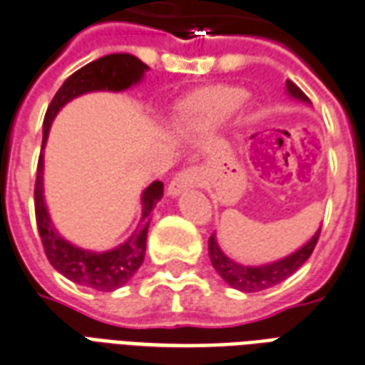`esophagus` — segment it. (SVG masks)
Returning a JSON list of instances; mask_svg holds the SVG:
<instances>
[{
    "instance_id": "esophagus-1",
    "label": "esophagus",
    "mask_w": 365,
    "mask_h": 365,
    "mask_svg": "<svg viewBox=\"0 0 365 365\" xmlns=\"http://www.w3.org/2000/svg\"><path fill=\"white\" fill-rule=\"evenodd\" d=\"M199 183H201V170L185 168L175 175L172 182H170L168 193L172 197H175V195H180L182 191L190 190V187H197Z\"/></svg>"
}]
</instances>
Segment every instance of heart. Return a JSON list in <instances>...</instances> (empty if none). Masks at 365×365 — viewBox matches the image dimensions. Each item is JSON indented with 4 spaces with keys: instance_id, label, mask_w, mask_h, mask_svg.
I'll return each mask as SVG.
<instances>
[{
    "instance_id": "heart-1",
    "label": "heart",
    "mask_w": 365,
    "mask_h": 365,
    "mask_svg": "<svg viewBox=\"0 0 365 365\" xmlns=\"http://www.w3.org/2000/svg\"><path fill=\"white\" fill-rule=\"evenodd\" d=\"M245 93L236 86H209L185 104L183 112L199 125H218L244 104Z\"/></svg>"
}]
</instances>
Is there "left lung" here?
<instances>
[{"label": "left lung", "instance_id": "obj_1", "mask_svg": "<svg viewBox=\"0 0 365 365\" xmlns=\"http://www.w3.org/2000/svg\"><path fill=\"white\" fill-rule=\"evenodd\" d=\"M286 91L290 96H294L296 100H302V102H309L306 94L299 91V86H296L292 81L286 83ZM321 228L315 232V236L307 242L304 247H299L298 251H294L292 255L280 259V261H274V263H269V265H259V267H245L240 265L236 261H232L230 257H226L222 253V250L218 247L217 237L215 234L209 237V257L212 267L217 269V272L224 279V282H228L232 288L236 290H242V292H261V290H267L271 286H277L279 282L286 280L290 274L298 271L299 267L306 263L309 255L315 250L317 245V240H319Z\"/></svg>", "mask_w": 365, "mask_h": 365}]
</instances>
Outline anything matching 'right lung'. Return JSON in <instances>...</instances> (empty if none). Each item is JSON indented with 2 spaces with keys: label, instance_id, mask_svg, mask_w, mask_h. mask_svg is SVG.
I'll use <instances>...</instances> for the list:
<instances>
[{
  "label": "right lung",
  "instance_id": "right-lung-1",
  "mask_svg": "<svg viewBox=\"0 0 365 365\" xmlns=\"http://www.w3.org/2000/svg\"><path fill=\"white\" fill-rule=\"evenodd\" d=\"M147 69L148 67L141 59L131 53H110L104 58L94 59L88 66L73 73L71 77H67L46 110L42 148L48 139V131H50L53 118L69 100L85 93H93V91H115V93L125 91L135 83H139ZM42 170H44V155L40 153L36 183H34V212H36L40 240L44 245L48 261L52 263L56 271L77 284L88 286L100 292H114L115 288H121L143 265L148 222H150L153 209L164 193V183L153 182L143 191V218L128 242L104 253H94V251L75 247L59 236L58 230L53 228L48 209H46L44 195H42L44 193Z\"/></svg>",
  "mask_w": 365,
  "mask_h": 365
}]
</instances>
